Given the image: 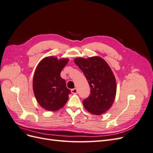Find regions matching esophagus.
Returning <instances> with one entry per match:
<instances>
[{"label":"esophagus","instance_id":"34e87169","mask_svg":"<svg viewBox=\"0 0 153 153\" xmlns=\"http://www.w3.org/2000/svg\"><path fill=\"white\" fill-rule=\"evenodd\" d=\"M77 92H78V91L76 89V88H75V89H71V92H72L73 94H77Z\"/></svg>","mask_w":153,"mask_h":153}]
</instances>
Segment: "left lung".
<instances>
[{
	"mask_svg": "<svg viewBox=\"0 0 153 153\" xmlns=\"http://www.w3.org/2000/svg\"><path fill=\"white\" fill-rule=\"evenodd\" d=\"M74 62L84 73L91 88L89 96L83 101L85 108L96 115L105 113L112 106L116 95V80L112 69L98 56L77 57Z\"/></svg>",
	"mask_w": 153,
	"mask_h": 153,
	"instance_id": "obj_1",
	"label": "left lung"
}]
</instances>
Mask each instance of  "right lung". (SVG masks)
Segmentation results:
<instances>
[{
    "instance_id": "obj_1",
    "label": "right lung",
    "mask_w": 153,
    "mask_h": 153,
    "mask_svg": "<svg viewBox=\"0 0 153 153\" xmlns=\"http://www.w3.org/2000/svg\"><path fill=\"white\" fill-rule=\"evenodd\" d=\"M69 59L53 56L41 60L37 66L33 77V91L38 103L48 111H57L65 105L70 90L61 72Z\"/></svg>"
}]
</instances>
